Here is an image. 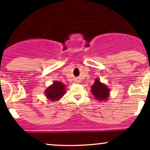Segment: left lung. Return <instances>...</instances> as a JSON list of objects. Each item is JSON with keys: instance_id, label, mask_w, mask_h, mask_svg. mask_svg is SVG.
Wrapping results in <instances>:
<instances>
[{"instance_id": "obj_1", "label": "left lung", "mask_w": 150, "mask_h": 150, "mask_svg": "<svg viewBox=\"0 0 150 150\" xmlns=\"http://www.w3.org/2000/svg\"><path fill=\"white\" fill-rule=\"evenodd\" d=\"M92 93L99 101H104L109 97V89L97 79L92 86Z\"/></svg>"}]
</instances>
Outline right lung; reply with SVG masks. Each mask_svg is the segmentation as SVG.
Listing matches in <instances>:
<instances>
[{
	"mask_svg": "<svg viewBox=\"0 0 150 150\" xmlns=\"http://www.w3.org/2000/svg\"><path fill=\"white\" fill-rule=\"evenodd\" d=\"M65 85L61 82L55 81L53 85L46 89V96L51 101H57L65 94Z\"/></svg>",
	"mask_w": 150,
	"mask_h": 150,
	"instance_id": "right-lung-1",
	"label": "right lung"
}]
</instances>
